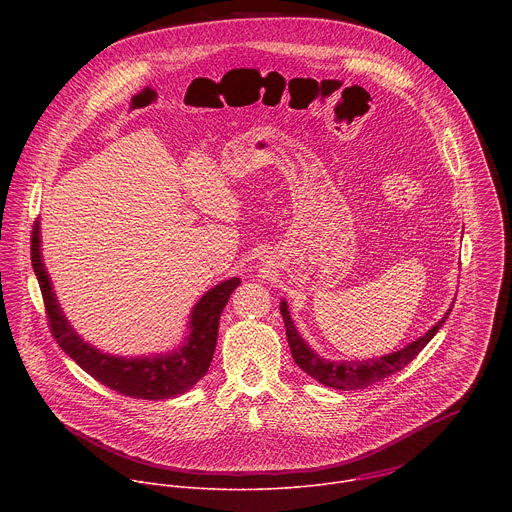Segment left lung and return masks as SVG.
Returning a JSON list of instances; mask_svg holds the SVG:
<instances>
[{
    "label": "left lung",
    "mask_w": 512,
    "mask_h": 512,
    "mask_svg": "<svg viewBox=\"0 0 512 512\" xmlns=\"http://www.w3.org/2000/svg\"><path fill=\"white\" fill-rule=\"evenodd\" d=\"M284 323H286V335H288V345L292 349L293 361L301 370H305L309 376H313L315 380H319L325 386L337 388V390H357V388H366L398 370H402L408 363H412L418 353L432 341V337L439 331V327L445 323L449 311L445 313V317L438 321L424 337H420L418 341L410 343L408 347H404L402 351L390 353L386 357H380L376 361H349V363H333L327 359L317 357L307 345L305 341L297 335L295 327H293L292 319H290V311H288V303L282 301L280 305Z\"/></svg>",
    "instance_id": "1"
}]
</instances>
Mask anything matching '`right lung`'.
Masks as SVG:
<instances>
[{
  "mask_svg": "<svg viewBox=\"0 0 512 512\" xmlns=\"http://www.w3.org/2000/svg\"><path fill=\"white\" fill-rule=\"evenodd\" d=\"M31 264L39 280L51 333L59 347L98 382L122 396L138 400H163L183 394L207 374L217 347L220 313L230 293L240 284L238 278H232L203 295L191 315V333L179 351L151 359H122L86 345L63 315L41 260L39 220H35L31 232Z\"/></svg>",
  "mask_w": 512,
  "mask_h": 512,
  "instance_id": "right-lung-1",
  "label": "right lung"
}]
</instances>
